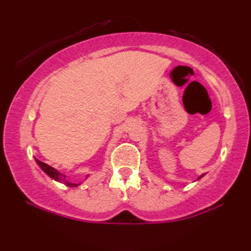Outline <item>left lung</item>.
I'll use <instances>...</instances> for the list:
<instances>
[{
	"label": "left lung",
	"mask_w": 251,
	"mask_h": 251,
	"mask_svg": "<svg viewBox=\"0 0 251 251\" xmlns=\"http://www.w3.org/2000/svg\"><path fill=\"white\" fill-rule=\"evenodd\" d=\"M203 176H204V174H203V175H201V176H200V177H199V178H198V180H199V179H200V178H202V177H203Z\"/></svg>",
	"instance_id": "obj_1"
}]
</instances>
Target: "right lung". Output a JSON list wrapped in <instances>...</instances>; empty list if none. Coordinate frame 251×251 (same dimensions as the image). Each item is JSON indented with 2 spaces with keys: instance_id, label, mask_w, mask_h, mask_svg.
<instances>
[{
  "instance_id": "1",
  "label": "right lung",
  "mask_w": 251,
  "mask_h": 251,
  "mask_svg": "<svg viewBox=\"0 0 251 251\" xmlns=\"http://www.w3.org/2000/svg\"><path fill=\"white\" fill-rule=\"evenodd\" d=\"M35 161H36V163L39 164V167L41 168V169H42L44 173L48 175V176L52 178V179L59 181V183H63L65 185H67V186H70V187H75V186H77V185H80V184L71 183V181H68L66 179V176H65V175L59 173V171H58L57 169H54L53 167L49 166V164L44 163V162H42V161H40V160H37V159H35ZM88 176H89V175H87V177Z\"/></svg>"
}]
</instances>
